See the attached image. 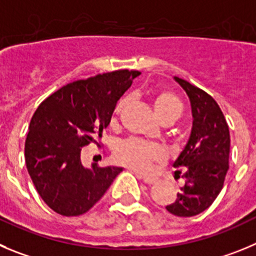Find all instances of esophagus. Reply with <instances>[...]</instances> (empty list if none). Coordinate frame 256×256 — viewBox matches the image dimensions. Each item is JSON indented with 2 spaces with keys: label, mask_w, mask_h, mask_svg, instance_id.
Returning <instances> with one entry per match:
<instances>
[{
  "label": "esophagus",
  "mask_w": 256,
  "mask_h": 256,
  "mask_svg": "<svg viewBox=\"0 0 256 256\" xmlns=\"http://www.w3.org/2000/svg\"><path fill=\"white\" fill-rule=\"evenodd\" d=\"M138 176H139L140 179H142V180H144V183H146V184H152V183H155L158 180L156 176H142V174H138Z\"/></svg>",
  "instance_id": "1"
}]
</instances>
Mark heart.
I'll use <instances>...</instances> for the list:
<instances>
[{"label":"heart","mask_w":256,"mask_h":256,"mask_svg":"<svg viewBox=\"0 0 256 256\" xmlns=\"http://www.w3.org/2000/svg\"><path fill=\"white\" fill-rule=\"evenodd\" d=\"M128 104V97H124L114 107V114H120ZM152 107L158 118L162 122H174L183 114V104L173 93L159 92L152 97ZM163 150L152 142L140 139H128L121 142L114 149L117 162L136 172H146L156 162L162 160Z\"/></svg>","instance_id":"heart-1"}]
</instances>
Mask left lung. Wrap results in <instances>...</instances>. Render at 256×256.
<instances>
[{"label":"left lung","mask_w":256,"mask_h":256,"mask_svg":"<svg viewBox=\"0 0 256 256\" xmlns=\"http://www.w3.org/2000/svg\"><path fill=\"white\" fill-rule=\"evenodd\" d=\"M174 80L190 97L193 126L187 145L173 164L184 168L186 183L166 208L176 216L190 217L208 208L224 187L228 170L230 131L221 108L208 93L182 78Z\"/></svg>","instance_id":"left-lung-1"}]
</instances>
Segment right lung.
<instances>
[{"label":"right lung","mask_w":256,"mask_h":256,"mask_svg":"<svg viewBox=\"0 0 256 256\" xmlns=\"http://www.w3.org/2000/svg\"><path fill=\"white\" fill-rule=\"evenodd\" d=\"M138 70L97 74L64 86L32 114L25 142V163L45 204L62 216L90 211L122 172L117 166L84 168L80 150L108 126L121 96Z\"/></svg>","instance_id":"add662e5"}]
</instances>
